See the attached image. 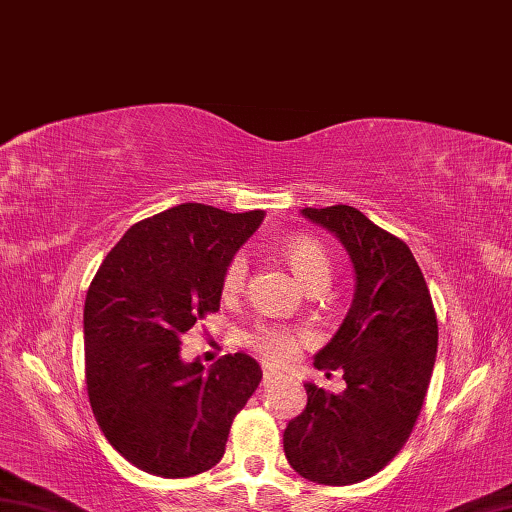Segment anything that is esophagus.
Wrapping results in <instances>:
<instances>
[{
  "label": "esophagus",
  "instance_id": "1",
  "mask_svg": "<svg viewBox=\"0 0 512 512\" xmlns=\"http://www.w3.org/2000/svg\"><path fill=\"white\" fill-rule=\"evenodd\" d=\"M278 379H281V374H278L276 370H272V368H265L263 370V385H265V388H269V385H274Z\"/></svg>",
  "mask_w": 512,
  "mask_h": 512
}]
</instances>
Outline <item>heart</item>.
<instances>
[{"label":"heart","mask_w":512,"mask_h":512,"mask_svg":"<svg viewBox=\"0 0 512 512\" xmlns=\"http://www.w3.org/2000/svg\"><path fill=\"white\" fill-rule=\"evenodd\" d=\"M281 254L287 267L292 269L294 276L310 289V292H314V289L321 292V289L330 283L332 258L318 240L310 236H292L283 243ZM247 272L249 265L245 254L238 252L229 258L223 272V281H220V289H223L225 298H236L243 292L247 283ZM307 343H310L307 332L287 325H258L245 336V345L249 350L258 354L260 359L274 365L294 361L296 354L301 352V347Z\"/></svg>","instance_id":"1"}]
</instances>
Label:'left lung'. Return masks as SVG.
Segmentation results:
<instances>
[{"label": "left lung", "instance_id": "left-lung-1", "mask_svg": "<svg viewBox=\"0 0 512 512\" xmlns=\"http://www.w3.org/2000/svg\"><path fill=\"white\" fill-rule=\"evenodd\" d=\"M303 216L345 245L356 292L339 332L316 354L318 370H341L347 388L305 383L307 406L287 423L285 457L323 486L374 477L406 446L437 356V314L410 247L359 209L305 207Z\"/></svg>", "mask_w": 512, "mask_h": 512}]
</instances>
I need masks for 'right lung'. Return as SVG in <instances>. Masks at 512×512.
Masks as SVG:
<instances>
[{
  "label": "right lung",
  "instance_id": "right-lung-1",
  "mask_svg": "<svg viewBox=\"0 0 512 512\" xmlns=\"http://www.w3.org/2000/svg\"><path fill=\"white\" fill-rule=\"evenodd\" d=\"M263 211L229 214L185 202L120 238L86 292L84 381L111 446L165 479L194 477L225 455L229 428L263 372L243 352L202 374L182 363L180 336L220 307L229 258Z\"/></svg>",
  "mask_w": 512,
  "mask_h": 512
}]
</instances>
